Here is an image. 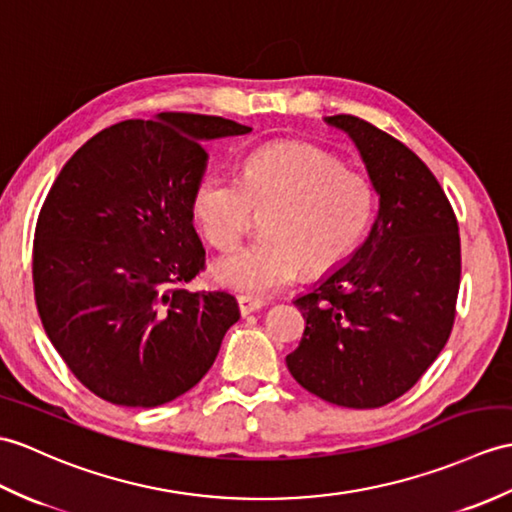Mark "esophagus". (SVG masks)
<instances>
[{"mask_svg":"<svg viewBox=\"0 0 512 512\" xmlns=\"http://www.w3.org/2000/svg\"><path fill=\"white\" fill-rule=\"evenodd\" d=\"M237 307H240V314L242 316H248V314H253V312H259L261 307H264V301L248 299V296H240V299H237Z\"/></svg>","mask_w":512,"mask_h":512,"instance_id":"34e87169","label":"esophagus"}]
</instances>
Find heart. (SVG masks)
<instances>
[{"label":"heart","mask_w":512,"mask_h":512,"mask_svg":"<svg viewBox=\"0 0 512 512\" xmlns=\"http://www.w3.org/2000/svg\"><path fill=\"white\" fill-rule=\"evenodd\" d=\"M375 196L364 176L342 170L331 154L307 144H270L248 154L240 181L209 172L192 196V216L213 246L246 233L253 211L264 242L233 248L211 261L224 290L266 296L285 288L301 268L318 275L342 264L366 235Z\"/></svg>","instance_id":"obj_1"}]
</instances>
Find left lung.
<instances>
[{
	"mask_svg": "<svg viewBox=\"0 0 512 512\" xmlns=\"http://www.w3.org/2000/svg\"><path fill=\"white\" fill-rule=\"evenodd\" d=\"M325 124L358 148L379 198L351 257L299 294L305 331L285 364L312 395L342 408H379L419 382L454 327L460 235L430 168L360 117Z\"/></svg>",
	"mask_w": 512,
	"mask_h": 512,
	"instance_id": "8db88e82",
	"label": "left lung"
}]
</instances>
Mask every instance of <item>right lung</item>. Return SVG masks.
<instances>
[{"mask_svg": "<svg viewBox=\"0 0 512 512\" xmlns=\"http://www.w3.org/2000/svg\"><path fill=\"white\" fill-rule=\"evenodd\" d=\"M213 115L159 113L93 135L47 194L34 299L47 338L93 395L157 408L194 388L240 318L227 292H192L205 266L192 196L202 141L251 133Z\"/></svg>", "mask_w": 512, "mask_h": 512, "instance_id": "obj_1", "label": "right lung"}]
</instances>
